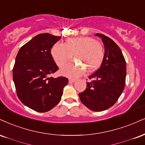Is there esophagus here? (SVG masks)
<instances>
[{"label": "esophagus", "instance_id": "obj_1", "mask_svg": "<svg viewBox=\"0 0 145 145\" xmlns=\"http://www.w3.org/2000/svg\"><path fill=\"white\" fill-rule=\"evenodd\" d=\"M75 82H76V80H74V79H69V83H70V84L74 83Z\"/></svg>", "mask_w": 145, "mask_h": 145}]
</instances>
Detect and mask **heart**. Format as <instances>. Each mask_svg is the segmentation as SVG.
Masks as SVG:
<instances>
[{
	"label": "heart",
	"instance_id": "b5f03b06",
	"mask_svg": "<svg viewBox=\"0 0 145 145\" xmlns=\"http://www.w3.org/2000/svg\"><path fill=\"white\" fill-rule=\"evenodd\" d=\"M52 57L59 67H63L72 59L82 63L69 64L62 69L61 74L75 78L84 74L86 69L92 71L100 67L104 58V50L99 42L87 36L68 38L65 44L57 43L51 50Z\"/></svg>",
	"mask_w": 145,
	"mask_h": 145
}]
</instances>
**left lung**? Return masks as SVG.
Masks as SVG:
<instances>
[{
	"mask_svg": "<svg viewBox=\"0 0 145 145\" xmlns=\"http://www.w3.org/2000/svg\"><path fill=\"white\" fill-rule=\"evenodd\" d=\"M102 39L105 55L101 67L89 76L84 91L79 93L80 101L90 110L102 111L116 103L124 88L126 63L120 47L110 38L96 34Z\"/></svg>",
	"mask_w": 145,
	"mask_h": 145,
	"instance_id": "1",
	"label": "left lung"
}]
</instances>
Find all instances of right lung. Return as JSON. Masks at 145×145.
I'll use <instances>...</instances> for the list:
<instances>
[{
    "instance_id": "obj_1",
    "label": "right lung",
    "mask_w": 145,
    "mask_h": 145,
    "mask_svg": "<svg viewBox=\"0 0 145 145\" xmlns=\"http://www.w3.org/2000/svg\"><path fill=\"white\" fill-rule=\"evenodd\" d=\"M61 38L48 33L38 34L21 47L15 59L13 78L18 98L38 112L55 107L68 84L65 77H49L59 69L50 51Z\"/></svg>"
}]
</instances>
